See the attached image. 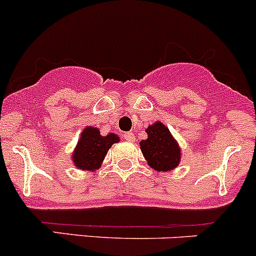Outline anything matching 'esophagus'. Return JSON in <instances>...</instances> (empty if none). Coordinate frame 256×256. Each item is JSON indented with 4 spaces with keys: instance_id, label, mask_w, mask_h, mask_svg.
<instances>
[{
    "instance_id": "obj_1",
    "label": "esophagus",
    "mask_w": 256,
    "mask_h": 256,
    "mask_svg": "<svg viewBox=\"0 0 256 256\" xmlns=\"http://www.w3.org/2000/svg\"><path fill=\"white\" fill-rule=\"evenodd\" d=\"M124 138H125L126 141H128V142H132V141L135 140V136H134L132 132H126L124 134Z\"/></svg>"
}]
</instances>
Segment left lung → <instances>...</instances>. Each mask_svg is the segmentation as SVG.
I'll list each match as a JSON object with an SVG mask.
<instances>
[{"mask_svg":"<svg viewBox=\"0 0 256 256\" xmlns=\"http://www.w3.org/2000/svg\"><path fill=\"white\" fill-rule=\"evenodd\" d=\"M146 132L147 140L141 141L140 146L150 166L158 172L171 171L177 167L180 151L168 128L158 121L148 126Z\"/></svg>","mask_w":256,"mask_h":256,"instance_id":"8db88e82","label":"left lung"}]
</instances>
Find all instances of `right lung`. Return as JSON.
I'll return each instance as SVG.
<instances>
[{
    "label": "right lung",
    "mask_w": 256,
    "mask_h": 256,
    "mask_svg": "<svg viewBox=\"0 0 256 256\" xmlns=\"http://www.w3.org/2000/svg\"><path fill=\"white\" fill-rule=\"evenodd\" d=\"M118 141V136L115 134L102 136L98 128L92 126L86 128L82 132V138L73 154L74 164L84 171L99 168L112 144Z\"/></svg>",
    "instance_id": "add662e5"
}]
</instances>
